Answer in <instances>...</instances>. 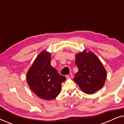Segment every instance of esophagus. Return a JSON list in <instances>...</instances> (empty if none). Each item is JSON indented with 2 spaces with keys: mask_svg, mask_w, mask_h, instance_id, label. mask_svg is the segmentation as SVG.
I'll return each instance as SVG.
<instances>
[{
  "mask_svg": "<svg viewBox=\"0 0 124 124\" xmlns=\"http://www.w3.org/2000/svg\"><path fill=\"white\" fill-rule=\"evenodd\" d=\"M72 76H73L72 73H70V74H69L68 75L66 76V77H67V78H70L72 77Z\"/></svg>",
  "mask_w": 124,
  "mask_h": 124,
  "instance_id": "esophagus-1",
  "label": "esophagus"
}]
</instances>
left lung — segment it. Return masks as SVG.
Masks as SVG:
<instances>
[{"instance_id": "left-lung-1", "label": "left lung", "mask_w": 124, "mask_h": 124, "mask_svg": "<svg viewBox=\"0 0 124 124\" xmlns=\"http://www.w3.org/2000/svg\"><path fill=\"white\" fill-rule=\"evenodd\" d=\"M78 72L74 81L87 94H92L104 85L107 77L106 69L99 59L91 52H83L76 56Z\"/></svg>"}]
</instances>
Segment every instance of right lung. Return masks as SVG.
<instances>
[{"mask_svg": "<svg viewBox=\"0 0 124 124\" xmlns=\"http://www.w3.org/2000/svg\"><path fill=\"white\" fill-rule=\"evenodd\" d=\"M51 54L42 51L35 59L27 73V82L38 97L52 100L60 94L62 83L66 79L51 65Z\"/></svg>", "mask_w": 124, "mask_h": 124, "instance_id": "add662e5", "label": "right lung"}]
</instances>
